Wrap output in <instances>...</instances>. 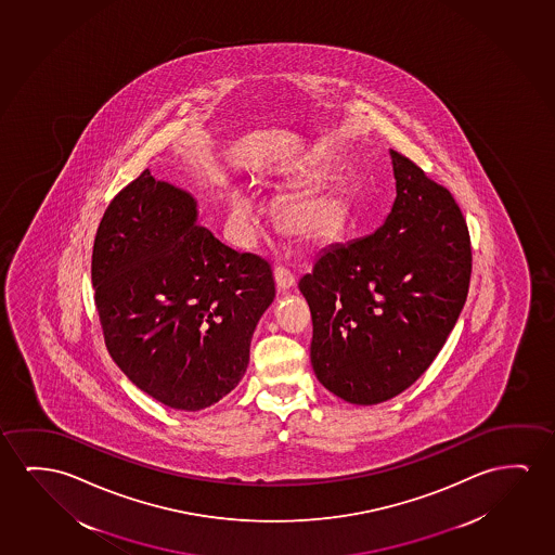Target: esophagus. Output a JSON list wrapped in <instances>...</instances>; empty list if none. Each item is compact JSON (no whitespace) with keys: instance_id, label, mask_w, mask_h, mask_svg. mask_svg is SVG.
<instances>
[{"instance_id":"esophagus-1","label":"esophagus","mask_w":555,"mask_h":555,"mask_svg":"<svg viewBox=\"0 0 555 555\" xmlns=\"http://www.w3.org/2000/svg\"><path fill=\"white\" fill-rule=\"evenodd\" d=\"M274 282H276L279 289L288 292V289L294 288V284H296V274L292 273L288 267L276 266V269H274Z\"/></svg>"}]
</instances>
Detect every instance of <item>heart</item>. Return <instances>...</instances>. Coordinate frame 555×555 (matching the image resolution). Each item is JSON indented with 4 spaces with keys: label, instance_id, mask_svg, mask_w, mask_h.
<instances>
[{
    "label": "heart",
    "instance_id": "obj_1",
    "mask_svg": "<svg viewBox=\"0 0 555 555\" xmlns=\"http://www.w3.org/2000/svg\"><path fill=\"white\" fill-rule=\"evenodd\" d=\"M227 204H229L234 234L238 238H248L261 214L254 194L242 186H233L227 194ZM336 219H338L336 198L321 189H309L304 193L294 194L292 198L284 202L281 209L284 231L298 241H321L334 229Z\"/></svg>",
    "mask_w": 555,
    "mask_h": 555
}]
</instances>
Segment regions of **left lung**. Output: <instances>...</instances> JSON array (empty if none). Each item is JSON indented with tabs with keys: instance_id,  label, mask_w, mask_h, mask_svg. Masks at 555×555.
Segmentation results:
<instances>
[{
	"instance_id": "8db88e82",
	"label": "left lung",
	"mask_w": 555,
	"mask_h": 555,
	"mask_svg": "<svg viewBox=\"0 0 555 555\" xmlns=\"http://www.w3.org/2000/svg\"><path fill=\"white\" fill-rule=\"evenodd\" d=\"M389 154L397 196L384 225L324 249L299 281L313 319L314 374L351 404L393 399L429 369L472 276L466 219L452 194Z\"/></svg>"
}]
</instances>
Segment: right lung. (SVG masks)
I'll return each mask as SVG.
<instances>
[{"mask_svg": "<svg viewBox=\"0 0 555 555\" xmlns=\"http://www.w3.org/2000/svg\"><path fill=\"white\" fill-rule=\"evenodd\" d=\"M91 281L113 361L169 409H206L238 386L273 304L271 266L198 225L193 194L145 169L96 229Z\"/></svg>", "mask_w": 555, "mask_h": 555, "instance_id": "1", "label": "right lung"}]
</instances>
